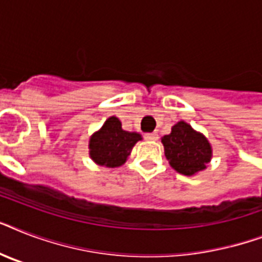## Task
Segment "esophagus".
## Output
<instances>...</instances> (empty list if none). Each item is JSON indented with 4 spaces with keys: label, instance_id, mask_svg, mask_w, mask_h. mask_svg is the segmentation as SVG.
<instances>
[{
    "label": "esophagus",
    "instance_id": "1",
    "mask_svg": "<svg viewBox=\"0 0 262 262\" xmlns=\"http://www.w3.org/2000/svg\"><path fill=\"white\" fill-rule=\"evenodd\" d=\"M144 137L147 140H158V133L156 132H151V133H145Z\"/></svg>",
    "mask_w": 262,
    "mask_h": 262
}]
</instances>
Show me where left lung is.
I'll return each mask as SVG.
<instances>
[{
	"label": "left lung",
	"mask_w": 262,
	"mask_h": 262,
	"mask_svg": "<svg viewBox=\"0 0 262 262\" xmlns=\"http://www.w3.org/2000/svg\"><path fill=\"white\" fill-rule=\"evenodd\" d=\"M164 155L171 167L183 175H193L207 167L212 156L211 144L186 122H178L162 139Z\"/></svg>",
	"instance_id": "8db88e82"
}]
</instances>
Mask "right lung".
Listing matches in <instances>:
<instances>
[{
	"mask_svg": "<svg viewBox=\"0 0 262 262\" xmlns=\"http://www.w3.org/2000/svg\"><path fill=\"white\" fill-rule=\"evenodd\" d=\"M139 140H141L139 133L123 130L119 119L110 117L102 129L91 137L90 155L100 166L118 167L126 162Z\"/></svg>",
	"mask_w": 262,
	"mask_h": 262,
	"instance_id": "add662e5",
	"label": "right lung"
}]
</instances>
